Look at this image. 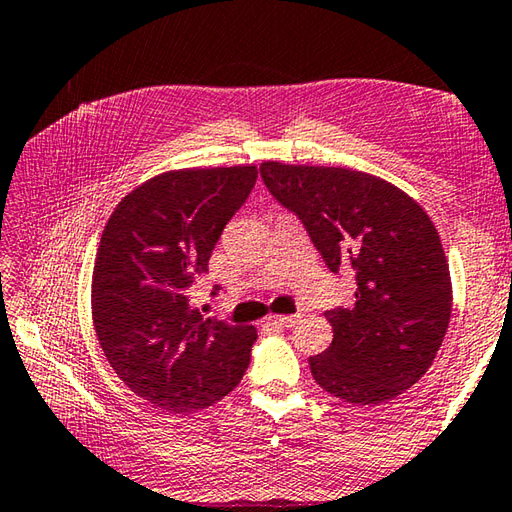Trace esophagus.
<instances>
[{
  "label": "esophagus",
  "mask_w": 512,
  "mask_h": 512,
  "mask_svg": "<svg viewBox=\"0 0 512 512\" xmlns=\"http://www.w3.org/2000/svg\"><path fill=\"white\" fill-rule=\"evenodd\" d=\"M299 314H290V317H268V325H277V328H292L297 323Z\"/></svg>",
  "instance_id": "esophagus-1"
}]
</instances>
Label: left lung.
Returning a JSON list of instances; mask_svg holds the SVG:
<instances>
[{"label": "left lung", "instance_id": "left-lung-1", "mask_svg": "<svg viewBox=\"0 0 512 512\" xmlns=\"http://www.w3.org/2000/svg\"><path fill=\"white\" fill-rule=\"evenodd\" d=\"M273 198L295 213L332 273L352 270V306L325 312L334 339L310 356L328 394L378 405L427 374L451 319V275L422 206L387 180L343 167L264 162Z\"/></svg>", "mask_w": 512, "mask_h": 512}]
</instances>
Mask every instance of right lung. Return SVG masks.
<instances>
[{"instance_id":"add662e5","label":"right lung","mask_w":512,"mask_h":512,"mask_svg":"<svg viewBox=\"0 0 512 512\" xmlns=\"http://www.w3.org/2000/svg\"><path fill=\"white\" fill-rule=\"evenodd\" d=\"M255 182V167L160 173L123 198L101 235L92 275L96 336L118 378L169 413L211 407L250 363L257 330L204 319L191 286Z\"/></svg>"}]
</instances>
